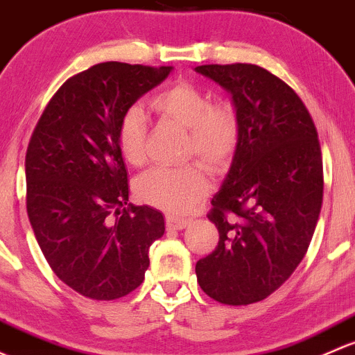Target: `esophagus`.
Instances as JSON below:
<instances>
[{"label": "esophagus", "instance_id": "1", "mask_svg": "<svg viewBox=\"0 0 355 355\" xmlns=\"http://www.w3.org/2000/svg\"><path fill=\"white\" fill-rule=\"evenodd\" d=\"M188 224L189 220L184 217H176V215H167L166 217V227L169 229V231H181V229H184Z\"/></svg>", "mask_w": 355, "mask_h": 355}]
</instances>
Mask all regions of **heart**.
I'll return each mask as SVG.
<instances>
[{
  "instance_id": "1",
  "label": "heart",
  "mask_w": 355,
  "mask_h": 355,
  "mask_svg": "<svg viewBox=\"0 0 355 355\" xmlns=\"http://www.w3.org/2000/svg\"><path fill=\"white\" fill-rule=\"evenodd\" d=\"M150 107L162 118L188 130L186 157L196 155L210 169L218 171L231 160L241 135V119L232 102H211L200 87L178 82L150 98ZM147 118L140 107H130L116 131L118 148L131 166L145 160ZM208 191V179L198 164L181 167H153L135 181V195L141 203L171 214L191 208Z\"/></svg>"
}]
</instances>
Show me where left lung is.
<instances>
[{"label":"left lung","instance_id":"obj_1","mask_svg":"<svg viewBox=\"0 0 355 355\" xmlns=\"http://www.w3.org/2000/svg\"><path fill=\"white\" fill-rule=\"evenodd\" d=\"M196 71L232 96L241 135L208 220L215 251L196 263L205 294L229 306L263 301L308 251L323 202L318 131L301 97L257 64H203Z\"/></svg>","mask_w":355,"mask_h":355}]
</instances>
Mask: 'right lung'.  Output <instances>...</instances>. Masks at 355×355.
Returning a JSON list of instances; mask_svg holds the SVG:
<instances>
[{
    "mask_svg": "<svg viewBox=\"0 0 355 355\" xmlns=\"http://www.w3.org/2000/svg\"><path fill=\"white\" fill-rule=\"evenodd\" d=\"M171 69L107 61L71 76L28 141V220L58 279L85 297L112 301L135 291L150 265L148 248L166 231L159 210L128 203L116 131Z\"/></svg>",
    "mask_w": 355,
    "mask_h": 355,
    "instance_id": "add662e5",
    "label": "right lung"
}]
</instances>
